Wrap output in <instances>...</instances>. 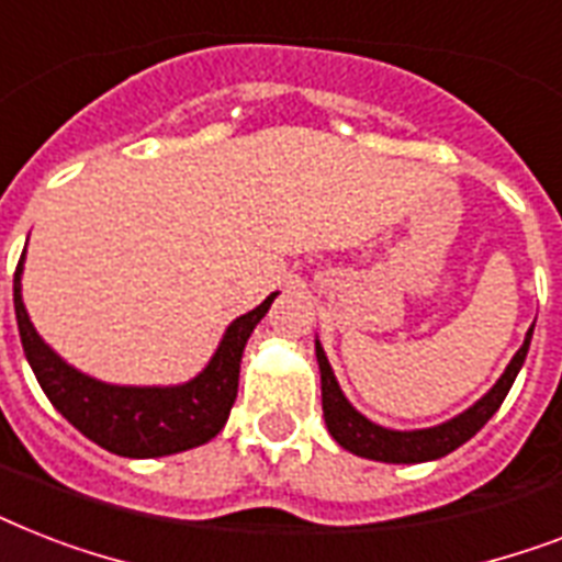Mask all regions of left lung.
Here are the masks:
<instances>
[{"instance_id":"obj_1","label":"left lung","mask_w":562,"mask_h":562,"mask_svg":"<svg viewBox=\"0 0 562 562\" xmlns=\"http://www.w3.org/2000/svg\"><path fill=\"white\" fill-rule=\"evenodd\" d=\"M533 329H528L525 335V344L519 347L507 370L502 373L493 387H490L484 396H481L472 408H467L463 414L452 417L449 423H440L435 428H417V431H393V428L375 426L370 423L364 414L352 408L350 400L344 396L341 384L335 379L333 368H329V359H326L321 341H315V356L317 368H321V396H324V419L329 435L338 440V446H344L347 452L359 454V458H370V461L382 463H423V461H437L443 454L454 452L458 446H463L475 431L484 428L493 414L498 411V405L505 402L510 384H514L516 373L522 370L525 356H528V347H531Z\"/></svg>"}]
</instances>
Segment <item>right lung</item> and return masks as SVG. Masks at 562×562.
Here are the masks:
<instances>
[{
    "mask_svg": "<svg viewBox=\"0 0 562 562\" xmlns=\"http://www.w3.org/2000/svg\"><path fill=\"white\" fill-rule=\"evenodd\" d=\"M22 259L13 273V312L22 350L48 402L81 435L122 458H162L187 452L218 435L236 402L238 368L247 338L271 308L277 294L227 326L215 356L194 379L171 387H131L99 382L75 370L40 338L22 306Z\"/></svg>",
    "mask_w": 562,
    "mask_h": 562,
    "instance_id": "obj_1",
    "label": "right lung"
}]
</instances>
